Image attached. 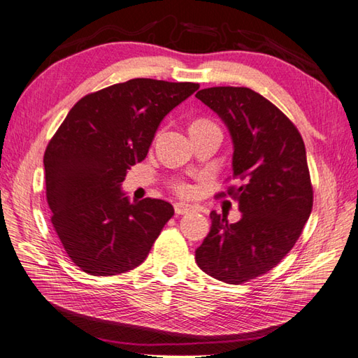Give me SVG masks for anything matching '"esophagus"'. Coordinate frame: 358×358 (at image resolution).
<instances>
[{
    "label": "esophagus",
    "instance_id": "34e87169",
    "mask_svg": "<svg viewBox=\"0 0 358 358\" xmlns=\"http://www.w3.org/2000/svg\"><path fill=\"white\" fill-rule=\"evenodd\" d=\"M173 209L177 215H185V214H187V212H191L194 208L191 206V204H186V203H175Z\"/></svg>",
    "mask_w": 358,
    "mask_h": 358
}]
</instances>
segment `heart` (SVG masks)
Masks as SVG:
<instances>
[{"label": "heart", "instance_id": "heart-1", "mask_svg": "<svg viewBox=\"0 0 358 358\" xmlns=\"http://www.w3.org/2000/svg\"><path fill=\"white\" fill-rule=\"evenodd\" d=\"M209 126H215V124H214V123H210V121H208V120H196V121H194V123H192L191 129L209 127ZM178 191H180L181 194H187V192H189V187H187V186H185V185H180V186H178Z\"/></svg>", "mask_w": 358, "mask_h": 358}]
</instances>
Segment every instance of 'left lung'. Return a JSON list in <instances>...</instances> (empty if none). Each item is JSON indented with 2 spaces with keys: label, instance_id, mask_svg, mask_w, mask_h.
Masks as SVG:
<instances>
[{
  "label": "left lung",
  "instance_id": "obj_1",
  "mask_svg": "<svg viewBox=\"0 0 358 358\" xmlns=\"http://www.w3.org/2000/svg\"><path fill=\"white\" fill-rule=\"evenodd\" d=\"M229 131L231 187L241 218L210 212V231L195 250L208 275L240 285L278 264L299 240L313 210V186L301 135L283 112L248 87H209L195 95Z\"/></svg>",
  "mask_w": 358,
  "mask_h": 358
}]
</instances>
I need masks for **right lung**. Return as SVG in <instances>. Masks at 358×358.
I'll list each match as a JSON object with an SVG mask.
<instances>
[{
	"mask_svg": "<svg viewBox=\"0 0 358 358\" xmlns=\"http://www.w3.org/2000/svg\"><path fill=\"white\" fill-rule=\"evenodd\" d=\"M200 86L134 78L73 106L44 154L52 224L71 260L90 275L140 266L173 215L171 203L131 201L121 185L146 158L163 118Z\"/></svg>",
	"mask_w": 358,
	"mask_h": 358,
	"instance_id": "add662e5",
	"label": "right lung"
}]
</instances>
